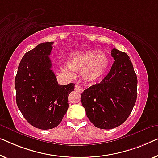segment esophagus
I'll use <instances>...</instances> for the list:
<instances>
[{
  "instance_id": "1",
  "label": "esophagus",
  "mask_w": 158,
  "mask_h": 158,
  "mask_svg": "<svg viewBox=\"0 0 158 158\" xmlns=\"http://www.w3.org/2000/svg\"><path fill=\"white\" fill-rule=\"evenodd\" d=\"M75 91H77V92L79 93H82L84 91V89L82 88V87L79 85V84H77L76 85H75Z\"/></svg>"
}]
</instances>
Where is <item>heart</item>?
I'll return each instance as SVG.
<instances>
[{"label": "heart", "mask_w": 158, "mask_h": 158, "mask_svg": "<svg viewBox=\"0 0 158 158\" xmlns=\"http://www.w3.org/2000/svg\"><path fill=\"white\" fill-rule=\"evenodd\" d=\"M67 67L63 70L68 74L72 71H81L82 76L89 81H95L104 75L109 66V59L102 51L95 49L79 51L72 53L67 61Z\"/></svg>", "instance_id": "heart-1"}]
</instances>
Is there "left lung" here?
Here are the masks:
<instances>
[{
  "instance_id": "1",
  "label": "left lung",
  "mask_w": 158,
  "mask_h": 158,
  "mask_svg": "<svg viewBox=\"0 0 158 158\" xmlns=\"http://www.w3.org/2000/svg\"><path fill=\"white\" fill-rule=\"evenodd\" d=\"M111 56L115 61L109 74L81 94L87 117L101 129H112L124 123L137 98L138 79L130 57L117 49H112Z\"/></svg>"
}]
</instances>
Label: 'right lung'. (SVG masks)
<instances>
[{"mask_svg":"<svg viewBox=\"0 0 158 158\" xmlns=\"http://www.w3.org/2000/svg\"><path fill=\"white\" fill-rule=\"evenodd\" d=\"M53 42L40 43L25 54L15 79L16 103L27 121L42 130L55 128L67 111L74 84H58L49 55Z\"/></svg>","mask_w":158,"mask_h":158,"instance_id":"add662e5","label":"right lung"}]
</instances>
